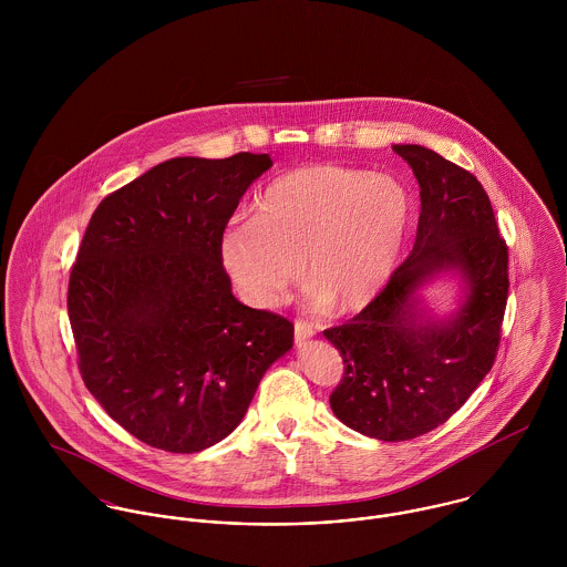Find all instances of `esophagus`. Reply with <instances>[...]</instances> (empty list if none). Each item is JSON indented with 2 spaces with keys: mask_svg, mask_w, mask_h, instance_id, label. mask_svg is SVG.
<instances>
[{
  "mask_svg": "<svg viewBox=\"0 0 567 567\" xmlns=\"http://www.w3.org/2000/svg\"><path fill=\"white\" fill-rule=\"evenodd\" d=\"M315 333H317V329H315L312 324L306 323V321H297V323H295V338H297L299 344H301L303 340L312 338Z\"/></svg>",
  "mask_w": 567,
  "mask_h": 567,
  "instance_id": "obj_1",
  "label": "esophagus"
}]
</instances>
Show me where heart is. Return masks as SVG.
<instances>
[{
    "instance_id": "heart-1",
    "label": "heart",
    "mask_w": 567,
    "mask_h": 567,
    "mask_svg": "<svg viewBox=\"0 0 567 567\" xmlns=\"http://www.w3.org/2000/svg\"><path fill=\"white\" fill-rule=\"evenodd\" d=\"M412 194L393 174L333 163L295 167L223 236L225 268L244 297L270 308L303 277L338 312L371 303L391 279L412 223Z\"/></svg>"
}]
</instances>
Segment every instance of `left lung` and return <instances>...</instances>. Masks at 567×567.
<instances>
[{
    "instance_id": "1",
    "label": "left lung",
    "mask_w": 567,
    "mask_h": 567,
    "mask_svg": "<svg viewBox=\"0 0 567 567\" xmlns=\"http://www.w3.org/2000/svg\"><path fill=\"white\" fill-rule=\"evenodd\" d=\"M419 183L416 240L386 288L351 321L324 329L344 373L333 414L378 441H410L445 423L493 367L508 297V250L481 181L430 148L398 144ZM452 274L464 299L430 318L417 290Z\"/></svg>"
}]
</instances>
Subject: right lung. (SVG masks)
<instances>
[{"label":"right lung","mask_w":567,"mask_h":567,"mask_svg":"<svg viewBox=\"0 0 567 567\" xmlns=\"http://www.w3.org/2000/svg\"><path fill=\"white\" fill-rule=\"evenodd\" d=\"M268 155L176 157L93 212L68 312L89 393L151 447L192 454L229 436L295 324L231 292L220 243Z\"/></svg>","instance_id":"1"}]
</instances>
